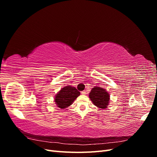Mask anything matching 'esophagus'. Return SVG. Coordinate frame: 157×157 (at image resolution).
Masks as SVG:
<instances>
[{
  "label": "esophagus",
  "mask_w": 157,
  "mask_h": 157,
  "mask_svg": "<svg viewBox=\"0 0 157 157\" xmlns=\"http://www.w3.org/2000/svg\"><path fill=\"white\" fill-rule=\"evenodd\" d=\"M81 94H82V95H85V94H86V92L85 91V90H84V91H82V92H81Z\"/></svg>",
  "instance_id": "esophagus-1"
}]
</instances>
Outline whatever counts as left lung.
I'll list each match as a JSON object with an SVG mask.
<instances>
[{
	"instance_id": "8db88e82",
	"label": "left lung",
	"mask_w": 157,
	"mask_h": 157,
	"mask_svg": "<svg viewBox=\"0 0 157 157\" xmlns=\"http://www.w3.org/2000/svg\"><path fill=\"white\" fill-rule=\"evenodd\" d=\"M89 97L94 105L101 109L107 107L110 99V96L106 90L98 86L92 89Z\"/></svg>"
}]
</instances>
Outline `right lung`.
<instances>
[{"instance_id":"obj_1","label":"right lung","mask_w":157,"mask_h":157,"mask_svg":"<svg viewBox=\"0 0 157 157\" xmlns=\"http://www.w3.org/2000/svg\"><path fill=\"white\" fill-rule=\"evenodd\" d=\"M79 95L80 92L75 87L65 86L56 94V104L60 109H65L70 106Z\"/></svg>"}]
</instances>
